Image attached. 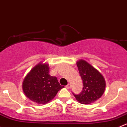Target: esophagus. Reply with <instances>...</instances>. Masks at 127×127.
Segmentation results:
<instances>
[{"label":"esophagus","instance_id":"34e87169","mask_svg":"<svg viewBox=\"0 0 127 127\" xmlns=\"http://www.w3.org/2000/svg\"><path fill=\"white\" fill-rule=\"evenodd\" d=\"M71 84H68L67 86H66V89H70V88H71Z\"/></svg>","mask_w":127,"mask_h":127}]
</instances>
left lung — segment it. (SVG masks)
Here are the masks:
<instances>
[{"label":"left lung","mask_w":127,"mask_h":127,"mask_svg":"<svg viewBox=\"0 0 127 127\" xmlns=\"http://www.w3.org/2000/svg\"><path fill=\"white\" fill-rule=\"evenodd\" d=\"M76 64L84 87L79 94H72L81 104H91L103 95L105 89V81L101 73L85 60H79Z\"/></svg>","instance_id":"1"}]
</instances>
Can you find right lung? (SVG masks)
Returning <instances> with one entry per match:
<instances>
[{
  "mask_svg": "<svg viewBox=\"0 0 127 127\" xmlns=\"http://www.w3.org/2000/svg\"><path fill=\"white\" fill-rule=\"evenodd\" d=\"M49 70L47 63H40L31 69L23 81L22 88L25 95L36 104H47L64 87L56 77L50 76Z\"/></svg>",
  "mask_w": 127,
  "mask_h": 127,
  "instance_id": "1",
  "label": "right lung"
}]
</instances>
